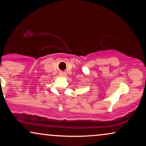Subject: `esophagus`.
<instances>
[{
	"label": "esophagus",
	"instance_id": "esophagus-1",
	"mask_svg": "<svg viewBox=\"0 0 146 146\" xmlns=\"http://www.w3.org/2000/svg\"><path fill=\"white\" fill-rule=\"evenodd\" d=\"M66 75V73L64 72H60V77H65Z\"/></svg>",
	"mask_w": 146,
	"mask_h": 146
}]
</instances>
